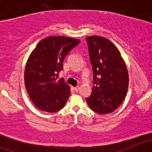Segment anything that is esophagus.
<instances>
[{
  "label": "esophagus",
  "mask_w": 152,
  "mask_h": 152,
  "mask_svg": "<svg viewBox=\"0 0 152 152\" xmlns=\"http://www.w3.org/2000/svg\"><path fill=\"white\" fill-rule=\"evenodd\" d=\"M79 89H80V87H79V86H77V87H74V90H75V91H76V92H79Z\"/></svg>",
  "instance_id": "obj_1"
}]
</instances>
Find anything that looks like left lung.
Masks as SVG:
<instances>
[{"instance_id":"obj_1","label":"left lung","mask_w":152,"mask_h":152,"mask_svg":"<svg viewBox=\"0 0 152 152\" xmlns=\"http://www.w3.org/2000/svg\"><path fill=\"white\" fill-rule=\"evenodd\" d=\"M93 73V87L87 104L99 114H108L123 102L129 85L128 70L121 53L109 39L86 37Z\"/></svg>"}]
</instances>
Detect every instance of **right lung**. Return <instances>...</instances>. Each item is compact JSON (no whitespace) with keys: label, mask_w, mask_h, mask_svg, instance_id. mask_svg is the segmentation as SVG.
I'll return each mask as SVG.
<instances>
[{"label":"right lung","mask_w":152,"mask_h":152,"mask_svg":"<svg viewBox=\"0 0 152 152\" xmlns=\"http://www.w3.org/2000/svg\"><path fill=\"white\" fill-rule=\"evenodd\" d=\"M80 40L67 37L42 39L29 56L24 73L26 88L33 104L39 110L55 113L64 107L70 94V86L59 73L67 53Z\"/></svg>","instance_id":"1"}]
</instances>
